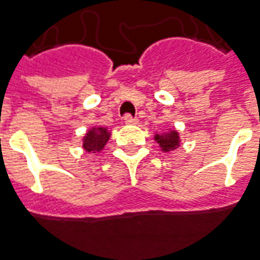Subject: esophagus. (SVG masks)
I'll return each mask as SVG.
<instances>
[{
  "instance_id": "esophagus-1",
  "label": "esophagus",
  "mask_w": 260,
  "mask_h": 260,
  "mask_svg": "<svg viewBox=\"0 0 260 260\" xmlns=\"http://www.w3.org/2000/svg\"><path fill=\"white\" fill-rule=\"evenodd\" d=\"M124 122L126 125H135V124H138V119L134 117H131L129 114H128V115H125L124 117Z\"/></svg>"
}]
</instances>
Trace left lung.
Segmentation results:
<instances>
[{"mask_svg": "<svg viewBox=\"0 0 260 260\" xmlns=\"http://www.w3.org/2000/svg\"><path fill=\"white\" fill-rule=\"evenodd\" d=\"M155 141L159 145L161 152H165V153H169L174 149H177L181 143L179 132L176 129H169L161 134H155Z\"/></svg>", "mask_w": 260, "mask_h": 260, "instance_id": "obj_1", "label": "left lung"}]
</instances>
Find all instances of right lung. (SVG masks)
I'll return each instance as SVG.
<instances>
[{
  "label": "right lung",
  "instance_id": "right-lung-1",
  "mask_svg": "<svg viewBox=\"0 0 260 260\" xmlns=\"http://www.w3.org/2000/svg\"><path fill=\"white\" fill-rule=\"evenodd\" d=\"M111 138V132L105 126H92L83 136V149L88 153H100Z\"/></svg>",
  "mask_w": 260,
  "mask_h": 260
}]
</instances>
